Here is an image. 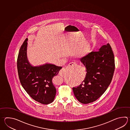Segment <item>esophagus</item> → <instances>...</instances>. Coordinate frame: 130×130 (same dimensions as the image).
Returning <instances> with one entry per match:
<instances>
[{
  "label": "esophagus",
  "instance_id": "34e87169",
  "mask_svg": "<svg viewBox=\"0 0 130 130\" xmlns=\"http://www.w3.org/2000/svg\"><path fill=\"white\" fill-rule=\"evenodd\" d=\"M76 66H77V64L75 62H71V63L69 64L66 68L61 69V71H60V72H59V74L61 76H63L64 74L66 73L67 71L68 70V69H69L70 67H75Z\"/></svg>",
  "mask_w": 130,
  "mask_h": 130
}]
</instances>
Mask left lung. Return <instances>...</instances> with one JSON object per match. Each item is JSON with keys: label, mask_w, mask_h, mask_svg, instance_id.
<instances>
[{"label": "left lung", "mask_w": 130, "mask_h": 130, "mask_svg": "<svg viewBox=\"0 0 130 130\" xmlns=\"http://www.w3.org/2000/svg\"><path fill=\"white\" fill-rule=\"evenodd\" d=\"M86 68L87 74L82 84L73 88L79 102L90 103L96 101L110 84L115 70L113 53L109 43L99 51H92L80 59Z\"/></svg>", "instance_id": "8db88e82"}]
</instances>
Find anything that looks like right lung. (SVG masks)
Wrapping results in <instances>:
<instances>
[{
  "mask_svg": "<svg viewBox=\"0 0 130 130\" xmlns=\"http://www.w3.org/2000/svg\"><path fill=\"white\" fill-rule=\"evenodd\" d=\"M27 40L22 45L17 59L19 79L24 90L33 100L47 105L52 103L55 97L56 88L52 79L62 67L51 64L31 66L27 57Z\"/></svg>",
  "mask_w": 130,
  "mask_h": 130,
  "instance_id": "obj_1",
  "label": "right lung"
}]
</instances>
